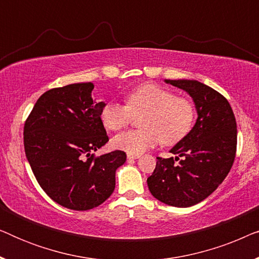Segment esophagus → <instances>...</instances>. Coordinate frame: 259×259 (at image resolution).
I'll use <instances>...</instances> for the list:
<instances>
[{"label": "esophagus", "instance_id": "34e87169", "mask_svg": "<svg viewBox=\"0 0 259 259\" xmlns=\"http://www.w3.org/2000/svg\"><path fill=\"white\" fill-rule=\"evenodd\" d=\"M140 155L139 154H127V159H128V160H132V159H138L139 158Z\"/></svg>", "mask_w": 259, "mask_h": 259}]
</instances>
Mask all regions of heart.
Returning a JSON list of instances; mask_svg holds the SVG:
<instances>
[{"label": "heart", "instance_id": "obj_1", "mask_svg": "<svg viewBox=\"0 0 259 259\" xmlns=\"http://www.w3.org/2000/svg\"><path fill=\"white\" fill-rule=\"evenodd\" d=\"M126 105L108 101L100 113L106 130L120 131L128 126L133 116H140L141 130L127 131L113 138L116 150L141 154L159 143L175 145L190 133L194 121V106L191 100L175 95L158 84L146 83L126 94Z\"/></svg>", "mask_w": 259, "mask_h": 259}]
</instances>
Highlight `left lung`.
<instances>
[{
    "instance_id": "obj_1",
    "label": "left lung",
    "mask_w": 259,
    "mask_h": 259,
    "mask_svg": "<svg viewBox=\"0 0 259 259\" xmlns=\"http://www.w3.org/2000/svg\"><path fill=\"white\" fill-rule=\"evenodd\" d=\"M166 82L192 97L198 119L171 150L178 157L157 158L147 185L152 196L162 203L189 207L210 196L231 169L237 151L236 118L226 98L213 88L196 80Z\"/></svg>"
}]
</instances>
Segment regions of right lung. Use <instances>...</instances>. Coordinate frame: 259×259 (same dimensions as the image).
<instances>
[{
  "instance_id": "obj_1",
  "label": "right lung",
  "mask_w": 259,
  "mask_h": 259,
  "mask_svg": "<svg viewBox=\"0 0 259 259\" xmlns=\"http://www.w3.org/2000/svg\"><path fill=\"white\" fill-rule=\"evenodd\" d=\"M92 82L52 88L41 95L24 122L26 157L42 190L70 210L99 206L115 187L123 151L95 157L109 140L100 120L105 102H95Z\"/></svg>"
}]
</instances>
